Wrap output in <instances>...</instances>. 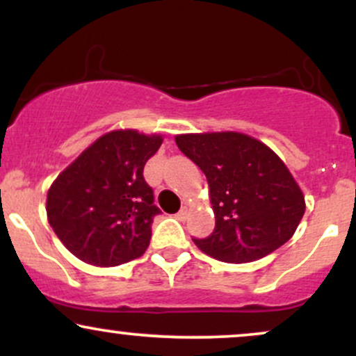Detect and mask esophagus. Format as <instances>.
<instances>
[{"label": "esophagus", "mask_w": 356, "mask_h": 356, "mask_svg": "<svg viewBox=\"0 0 356 356\" xmlns=\"http://www.w3.org/2000/svg\"><path fill=\"white\" fill-rule=\"evenodd\" d=\"M186 218H187V206H182V209L177 212V219L184 220Z\"/></svg>", "instance_id": "obj_1"}]
</instances>
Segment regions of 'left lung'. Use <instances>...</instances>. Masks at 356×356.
Returning a JSON list of instances; mask_svg holds the SVG:
<instances>
[{"label":"left lung","mask_w":356,"mask_h":356,"mask_svg":"<svg viewBox=\"0 0 356 356\" xmlns=\"http://www.w3.org/2000/svg\"><path fill=\"white\" fill-rule=\"evenodd\" d=\"M175 144L209 184L214 232L194 239L204 254L231 264L271 254L295 234L306 202L275 150L248 134H179Z\"/></svg>","instance_id":"8db88e82"}]
</instances>
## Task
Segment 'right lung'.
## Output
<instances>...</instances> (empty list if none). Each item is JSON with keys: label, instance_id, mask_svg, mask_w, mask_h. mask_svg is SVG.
Returning a JSON list of instances; mask_svg holds the SVG:
<instances>
[{"label": "right lung", "instance_id": "obj_1", "mask_svg": "<svg viewBox=\"0 0 356 356\" xmlns=\"http://www.w3.org/2000/svg\"><path fill=\"white\" fill-rule=\"evenodd\" d=\"M161 134L117 129L104 134L53 181L47 218L63 246L92 266H118L149 248L154 192L144 167Z\"/></svg>", "mask_w": 356, "mask_h": 356}]
</instances>
